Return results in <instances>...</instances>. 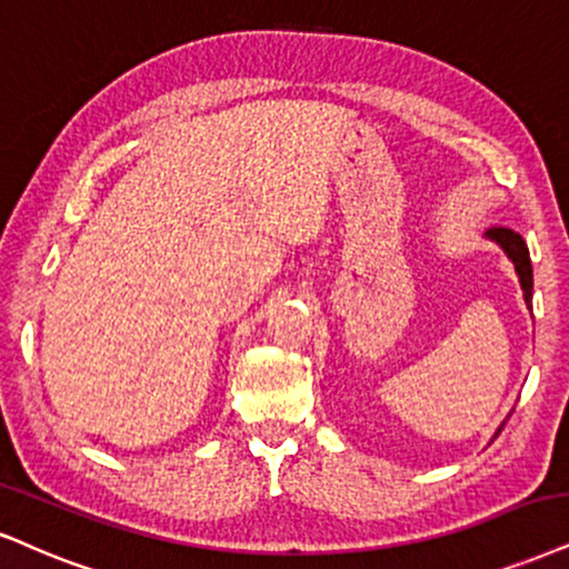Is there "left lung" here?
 <instances>
[{
  "mask_svg": "<svg viewBox=\"0 0 569 569\" xmlns=\"http://www.w3.org/2000/svg\"><path fill=\"white\" fill-rule=\"evenodd\" d=\"M488 237L490 240H496L503 248V252L511 258V263H515L517 273H520V284H522V292H525V300H532V263H530V252H528V244L520 234H517L515 229H507V227H490L488 229ZM501 432V430H499ZM496 432V435H499Z\"/></svg>",
  "mask_w": 569,
  "mask_h": 569,
  "instance_id": "1",
  "label": "left lung"
}]
</instances>
